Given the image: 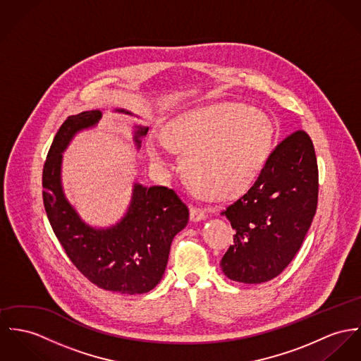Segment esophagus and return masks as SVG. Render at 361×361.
<instances>
[{
    "mask_svg": "<svg viewBox=\"0 0 361 361\" xmlns=\"http://www.w3.org/2000/svg\"><path fill=\"white\" fill-rule=\"evenodd\" d=\"M190 212H191V221H200V220L206 219V212L202 207L191 206Z\"/></svg>",
    "mask_w": 361,
    "mask_h": 361,
    "instance_id": "esophagus-1",
    "label": "esophagus"
}]
</instances>
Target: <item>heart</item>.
Listing matches in <instances>:
<instances>
[{
  "label": "heart",
  "mask_w": 361,
  "mask_h": 361,
  "mask_svg": "<svg viewBox=\"0 0 361 361\" xmlns=\"http://www.w3.org/2000/svg\"><path fill=\"white\" fill-rule=\"evenodd\" d=\"M275 128L265 112L243 104L207 107L170 123L162 142L183 157L187 178L202 195L228 200L245 194L265 165ZM149 159L167 165L158 144L148 145Z\"/></svg>",
  "instance_id": "1"
}]
</instances>
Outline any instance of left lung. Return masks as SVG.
Segmentation results:
<instances>
[{"mask_svg": "<svg viewBox=\"0 0 361 361\" xmlns=\"http://www.w3.org/2000/svg\"><path fill=\"white\" fill-rule=\"evenodd\" d=\"M319 169L305 130L286 136L249 191L222 214L236 231L221 259L231 280L258 284L276 278L298 252L317 207Z\"/></svg>", "mask_w": 361, "mask_h": 361, "instance_id": "1", "label": "left lung"}]
</instances>
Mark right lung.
<instances>
[{"instance_id": "obj_1", "label": "right lung", "mask_w": 361, "mask_h": 361, "mask_svg": "<svg viewBox=\"0 0 361 361\" xmlns=\"http://www.w3.org/2000/svg\"><path fill=\"white\" fill-rule=\"evenodd\" d=\"M100 118L99 110L71 115L57 130L42 170L45 212L67 257L89 281L121 294L148 293L164 276L171 240L185 228L190 210L167 187L136 184L129 210L116 225L93 229L81 221L63 195L61 152L77 132L96 125ZM147 132L148 128L137 126V147Z\"/></svg>"}]
</instances>
